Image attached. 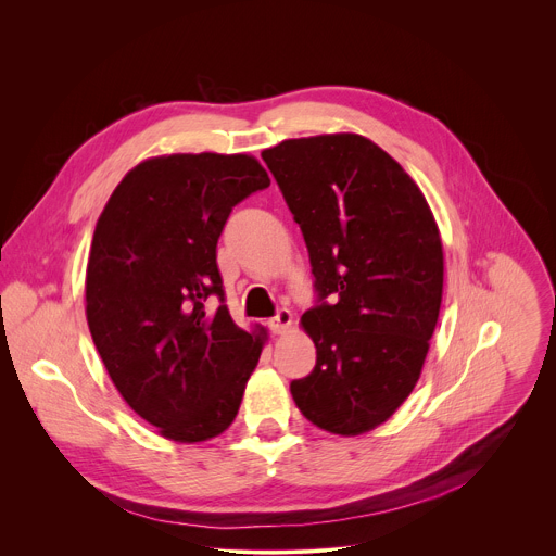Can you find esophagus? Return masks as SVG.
<instances>
[{
	"label": "esophagus",
	"instance_id": "obj_1",
	"mask_svg": "<svg viewBox=\"0 0 556 556\" xmlns=\"http://www.w3.org/2000/svg\"><path fill=\"white\" fill-rule=\"evenodd\" d=\"M292 326V314L288 307H279L277 314L268 321V328L273 334H283Z\"/></svg>",
	"mask_w": 556,
	"mask_h": 556
}]
</instances>
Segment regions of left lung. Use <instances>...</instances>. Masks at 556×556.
<instances>
[{
    "label": "left lung",
    "mask_w": 556,
    "mask_h": 556,
    "mask_svg": "<svg viewBox=\"0 0 556 556\" xmlns=\"http://www.w3.org/2000/svg\"><path fill=\"white\" fill-rule=\"evenodd\" d=\"M262 157L303 232L316 292L301 316L316 365L290 393L312 425L365 433L420 378L442 303L438 224L405 169L363 136L292 138Z\"/></svg>",
    "instance_id": "left-lung-1"
}]
</instances>
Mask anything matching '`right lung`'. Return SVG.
I'll use <instances>...</instances> for the list:
<instances>
[{
  "label": "right lung",
  "instance_id": "add662e5",
  "mask_svg": "<svg viewBox=\"0 0 556 556\" xmlns=\"http://www.w3.org/2000/svg\"><path fill=\"white\" fill-rule=\"evenodd\" d=\"M268 185L247 153L161 155L121 180L97 222L88 326L125 403L169 440L228 429L260 361L264 332L235 326L224 303L217 240L232 206Z\"/></svg>",
  "mask_w": 556,
  "mask_h": 556
}]
</instances>
